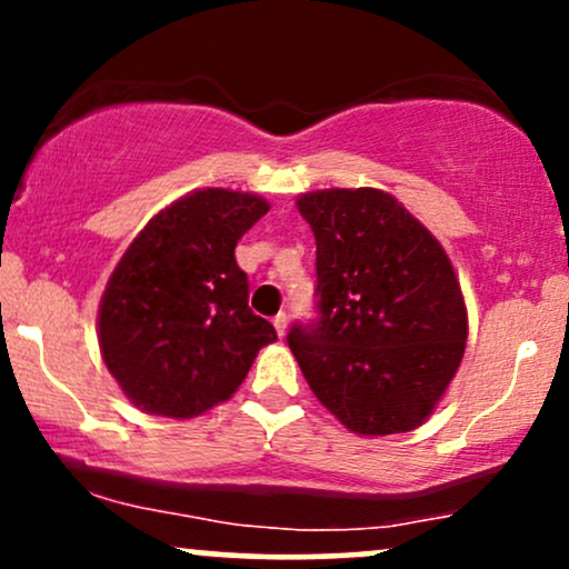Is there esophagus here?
Wrapping results in <instances>:
<instances>
[{"label":"esophagus","mask_w":569,"mask_h":569,"mask_svg":"<svg viewBox=\"0 0 569 569\" xmlns=\"http://www.w3.org/2000/svg\"><path fill=\"white\" fill-rule=\"evenodd\" d=\"M272 323H276L278 337H286V329H289V316H286V312H278V316L272 318Z\"/></svg>","instance_id":"esophagus-1"}]
</instances>
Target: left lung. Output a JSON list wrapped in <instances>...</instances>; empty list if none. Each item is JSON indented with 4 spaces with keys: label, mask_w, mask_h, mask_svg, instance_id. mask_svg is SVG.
I'll use <instances>...</instances> for the list:
<instances>
[{
    "label": "left lung",
    "mask_w": 569,
    "mask_h": 569,
    "mask_svg": "<svg viewBox=\"0 0 569 569\" xmlns=\"http://www.w3.org/2000/svg\"><path fill=\"white\" fill-rule=\"evenodd\" d=\"M297 208L316 234L318 318L286 339L307 385L358 436L420 428L468 339L447 251L382 189H318Z\"/></svg>",
    "instance_id": "obj_1"
}]
</instances>
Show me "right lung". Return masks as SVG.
I'll use <instances>...</instances> for the list:
<instances>
[{
  "label": "right lung",
  "mask_w": 569,
  "mask_h": 569,
  "mask_svg": "<svg viewBox=\"0 0 569 569\" xmlns=\"http://www.w3.org/2000/svg\"><path fill=\"white\" fill-rule=\"evenodd\" d=\"M270 202L232 189H194L136 234L98 307V345L136 407L189 420L227 401L257 352L276 342L248 307L234 246Z\"/></svg>",
  "instance_id": "add662e5"
}]
</instances>
